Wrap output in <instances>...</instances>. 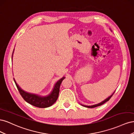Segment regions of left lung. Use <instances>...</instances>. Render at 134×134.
<instances>
[{"label":"left lung","instance_id":"obj_1","mask_svg":"<svg viewBox=\"0 0 134 134\" xmlns=\"http://www.w3.org/2000/svg\"><path fill=\"white\" fill-rule=\"evenodd\" d=\"M115 92H113V94L111 95V96H109V97H108L107 98H106V99L105 100H104L103 101H102V102H100V103H98V104H94V105H93V106H84V107H88V108H94V107H98V106H101V105H102L103 104H104V103H106V102H107V101H108L109 99H110V98H111L112 97V96L113 95V94H114V93H115Z\"/></svg>","mask_w":134,"mask_h":134}]
</instances>
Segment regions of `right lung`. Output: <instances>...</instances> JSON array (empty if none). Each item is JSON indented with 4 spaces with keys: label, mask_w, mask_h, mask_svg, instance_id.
Segmentation results:
<instances>
[{
    "label": "right lung",
    "mask_w": 134,
    "mask_h": 134,
    "mask_svg": "<svg viewBox=\"0 0 134 134\" xmlns=\"http://www.w3.org/2000/svg\"><path fill=\"white\" fill-rule=\"evenodd\" d=\"M12 56H13V54H12ZM64 79L65 77H63L62 79L58 81L55 84L52 92L50 94L45 97H41L24 91L18 86L14 79V81L20 94L27 103L38 108H46L52 106L57 100L60 91V84Z\"/></svg>",
    "instance_id": "obj_1"
}]
</instances>
